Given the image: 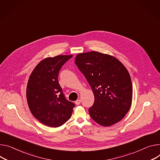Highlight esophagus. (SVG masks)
Wrapping results in <instances>:
<instances>
[{
  "mask_svg": "<svg viewBox=\"0 0 160 160\" xmlns=\"http://www.w3.org/2000/svg\"><path fill=\"white\" fill-rule=\"evenodd\" d=\"M80 103H81V100H80V99H77V100L75 101V104H76L77 105H79L80 104Z\"/></svg>",
  "mask_w": 160,
  "mask_h": 160,
  "instance_id": "esophagus-1",
  "label": "esophagus"
}]
</instances>
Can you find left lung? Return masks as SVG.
Returning a JSON list of instances; mask_svg holds the SVG:
<instances>
[{
  "mask_svg": "<svg viewBox=\"0 0 160 160\" xmlns=\"http://www.w3.org/2000/svg\"><path fill=\"white\" fill-rule=\"evenodd\" d=\"M75 64L94 96L93 105L89 108L91 118L103 126L120 121L129 111L133 96L126 68L116 58L93 51L78 54Z\"/></svg>",
  "mask_w": 160,
  "mask_h": 160,
  "instance_id": "obj_1",
  "label": "left lung"
}]
</instances>
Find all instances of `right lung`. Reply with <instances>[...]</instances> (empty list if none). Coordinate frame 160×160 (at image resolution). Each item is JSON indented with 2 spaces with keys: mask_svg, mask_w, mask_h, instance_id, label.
I'll return each mask as SVG.
<instances>
[{
  "mask_svg": "<svg viewBox=\"0 0 160 160\" xmlns=\"http://www.w3.org/2000/svg\"><path fill=\"white\" fill-rule=\"evenodd\" d=\"M72 55H58L41 61L34 68L27 87L29 109L41 123L57 128L71 118L75 103L66 99L58 81L62 66Z\"/></svg>",
  "mask_w": 160,
  "mask_h": 160,
  "instance_id": "right-lung-1",
  "label": "right lung"
}]
</instances>
